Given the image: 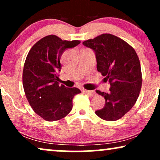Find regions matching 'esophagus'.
I'll use <instances>...</instances> for the list:
<instances>
[{"label": "esophagus", "mask_w": 160, "mask_h": 160, "mask_svg": "<svg viewBox=\"0 0 160 160\" xmlns=\"http://www.w3.org/2000/svg\"><path fill=\"white\" fill-rule=\"evenodd\" d=\"M83 92H85V93H86V94H88V95H90V96H92V97H94V96H95V95H96L97 94H96V92H94V91H89V90H83Z\"/></svg>", "instance_id": "esophagus-1"}]
</instances>
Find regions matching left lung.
<instances>
[{
    "label": "left lung",
    "mask_w": 160,
    "mask_h": 160,
    "mask_svg": "<svg viewBox=\"0 0 160 160\" xmlns=\"http://www.w3.org/2000/svg\"><path fill=\"white\" fill-rule=\"evenodd\" d=\"M82 44L95 52L98 71L111 85L108 92L97 91L106 105L95 114L107 121L122 118L134 106L142 87L140 62L134 48L111 34H102Z\"/></svg>",
    "instance_id": "8db88e82"
}]
</instances>
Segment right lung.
I'll use <instances>...</instances> for the list:
<instances>
[{"mask_svg":"<svg viewBox=\"0 0 160 160\" xmlns=\"http://www.w3.org/2000/svg\"><path fill=\"white\" fill-rule=\"evenodd\" d=\"M80 43L78 40H62L50 35L38 40L24 62L23 86L26 97L36 114L46 121H56L72 111V100L81 93L77 88L59 86L60 58L66 48Z\"/></svg>","mask_w":160,"mask_h":160,"instance_id":"obj_1","label":"right lung"}]
</instances>
